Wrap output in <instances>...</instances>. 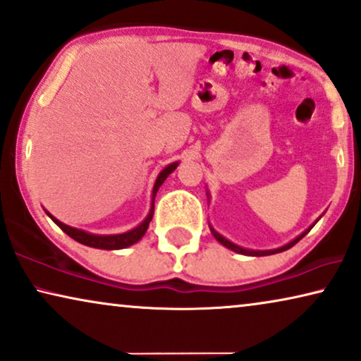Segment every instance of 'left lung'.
Returning <instances> with one entry per match:
<instances>
[{"mask_svg":"<svg viewBox=\"0 0 361 361\" xmlns=\"http://www.w3.org/2000/svg\"><path fill=\"white\" fill-rule=\"evenodd\" d=\"M210 194L209 192H207V197H209ZM317 221V220H315ZM315 225V224H314ZM312 225V226H314ZM312 226H309L307 230L305 231H302V233H300L299 236H295V238L293 240V241H289L288 245H284V246H279V248H274V250H248V248H241V246H238V245H235V243H231L230 240H226L224 235H220L219 231H216L214 226L210 225V231H212V235L215 236V240L219 241V243H221L225 246V248H228V250H231V251H235V253H240V255H246V256H268V255H276V253H281V251H286V250H289V248H293V246L298 243L299 240H302L305 235L309 233L310 230H312Z\"/></svg>","mask_w":361,"mask_h":361,"instance_id":"8db88e82","label":"left lung"}]
</instances>
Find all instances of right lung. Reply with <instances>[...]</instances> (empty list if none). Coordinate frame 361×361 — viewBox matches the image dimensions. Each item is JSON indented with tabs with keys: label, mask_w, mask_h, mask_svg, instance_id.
Instances as JSON below:
<instances>
[{
	"label": "right lung",
	"mask_w": 361,
	"mask_h": 361,
	"mask_svg": "<svg viewBox=\"0 0 361 361\" xmlns=\"http://www.w3.org/2000/svg\"><path fill=\"white\" fill-rule=\"evenodd\" d=\"M177 166H179V162H172V164L166 166L164 169L159 172V176H157V179L154 182V187H152V199H151L149 214H147L146 219L142 220L140 225L135 226L133 230L125 231V233H116V235L88 233V231H85V230H78V228H73V226H68L66 224H62V221H59L56 216L49 214L47 210H46V214L51 216V220L59 226V228L63 231V233H67L68 236H71V238L78 241V243L90 246V248H98V250H123V248H128V246L137 243V241H140L142 236H145L147 226H149V221L152 220V215H154V199H156L157 190H159L162 182L167 179V176H169L171 172L176 171Z\"/></svg>",
	"instance_id": "obj_1"
}]
</instances>
